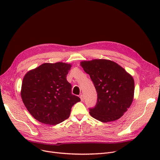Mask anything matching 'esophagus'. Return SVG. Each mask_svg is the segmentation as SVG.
<instances>
[{
    "label": "esophagus",
    "instance_id": "1",
    "mask_svg": "<svg viewBox=\"0 0 160 160\" xmlns=\"http://www.w3.org/2000/svg\"><path fill=\"white\" fill-rule=\"evenodd\" d=\"M80 99H81V101H83V100H84V97H83V95H81L80 96Z\"/></svg>",
    "mask_w": 160,
    "mask_h": 160
}]
</instances>
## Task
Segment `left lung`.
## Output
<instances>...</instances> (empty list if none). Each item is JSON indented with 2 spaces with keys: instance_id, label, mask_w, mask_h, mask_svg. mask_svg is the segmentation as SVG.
<instances>
[{
  "instance_id": "8db88e82",
  "label": "left lung",
  "mask_w": 160,
  "mask_h": 160,
  "mask_svg": "<svg viewBox=\"0 0 160 160\" xmlns=\"http://www.w3.org/2000/svg\"><path fill=\"white\" fill-rule=\"evenodd\" d=\"M80 65L90 78L97 93V102L89 113L103 122L114 121L123 115L132 103L134 80L122 67L108 60L83 61Z\"/></svg>"
}]
</instances>
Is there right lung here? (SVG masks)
<instances>
[{
	"label": "right lung",
	"mask_w": 160,
	"mask_h": 160,
	"mask_svg": "<svg viewBox=\"0 0 160 160\" xmlns=\"http://www.w3.org/2000/svg\"><path fill=\"white\" fill-rule=\"evenodd\" d=\"M71 65L45 63L23 78L21 95L29 113L38 121L55 125L69 118L71 108L80 98L72 95L67 75Z\"/></svg>",
	"instance_id": "right-lung-1"
}]
</instances>
